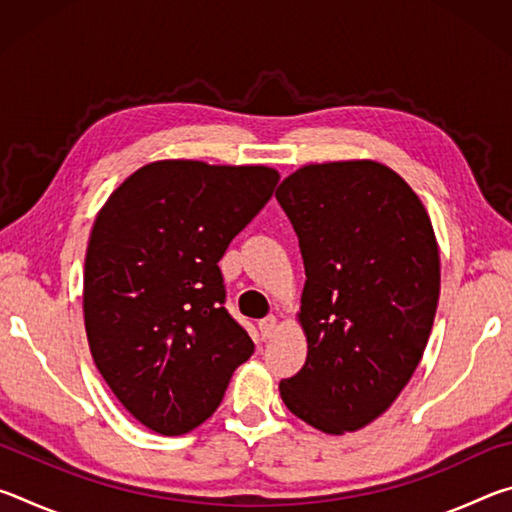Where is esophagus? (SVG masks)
Wrapping results in <instances>:
<instances>
[{"label": "esophagus", "mask_w": 512, "mask_h": 512, "mask_svg": "<svg viewBox=\"0 0 512 512\" xmlns=\"http://www.w3.org/2000/svg\"><path fill=\"white\" fill-rule=\"evenodd\" d=\"M277 329H280V323H277L275 316H266L259 320V332H262L264 339H273Z\"/></svg>", "instance_id": "34e87169"}]
</instances>
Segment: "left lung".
<instances>
[{
    "instance_id": "8db88e82",
    "label": "left lung",
    "mask_w": 512,
    "mask_h": 512,
    "mask_svg": "<svg viewBox=\"0 0 512 512\" xmlns=\"http://www.w3.org/2000/svg\"><path fill=\"white\" fill-rule=\"evenodd\" d=\"M300 241L307 361L280 381L287 409L341 436L409 384L440 296V253L418 194L375 160L305 164L275 192Z\"/></svg>"
}]
</instances>
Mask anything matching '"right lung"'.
<instances>
[{"instance_id": "right-lung-1", "label": "right lung", "mask_w": 512, "mask_h": 512, "mask_svg": "<svg viewBox=\"0 0 512 512\" xmlns=\"http://www.w3.org/2000/svg\"><path fill=\"white\" fill-rule=\"evenodd\" d=\"M277 180L264 164L158 160L94 219L83 273L90 352L124 409L155 433L203 424L255 352L223 307L219 259Z\"/></svg>"}]
</instances>
